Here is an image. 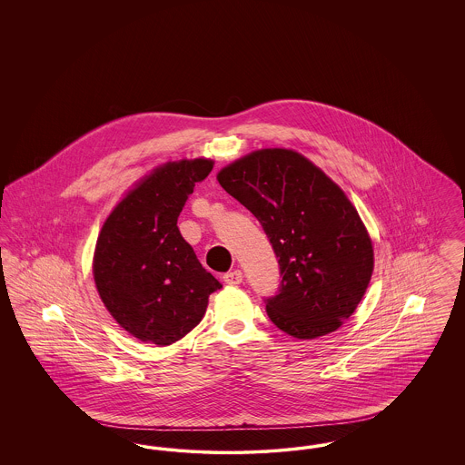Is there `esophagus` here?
I'll return each instance as SVG.
<instances>
[{"label":"esophagus","mask_w":465,"mask_h":465,"mask_svg":"<svg viewBox=\"0 0 465 465\" xmlns=\"http://www.w3.org/2000/svg\"><path fill=\"white\" fill-rule=\"evenodd\" d=\"M223 281L230 286H239L243 281V273L241 270H233V272H228L223 275Z\"/></svg>","instance_id":"esophagus-1"}]
</instances>
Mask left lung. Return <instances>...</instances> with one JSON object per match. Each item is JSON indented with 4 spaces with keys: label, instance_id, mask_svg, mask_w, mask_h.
I'll use <instances>...</instances> for the list:
<instances>
[{
    "label": "left lung",
    "instance_id": "8db88e82",
    "mask_svg": "<svg viewBox=\"0 0 465 465\" xmlns=\"http://www.w3.org/2000/svg\"><path fill=\"white\" fill-rule=\"evenodd\" d=\"M223 188L262 223L279 258L270 321L292 338L336 331L370 286L371 237L345 192L307 156L263 148L218 173Z\"/></svg>",
    "mask_w": 465,
    "mask_h": 465
}]
</instances>
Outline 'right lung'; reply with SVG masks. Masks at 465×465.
I'll use <instances>...</instances> for the list:
<instances>
[{"instance_id": "obj_1", "label": "right lung", "mask_w": 465, "mask_h": 465, "mask_svg": "<svg viewBox=\"0 0 465 465\" xmlns=\"http://www.w3.org/2000/svg\"><path fill=\"white\" fill-rule=\"evenodd\" d=\"M213 165L209 158L158 165L114 205L99 232L92 260L97 292L120 328L144 343H176L222 288L177 228L195 183Z\"/></svg>"}]
</instances>
